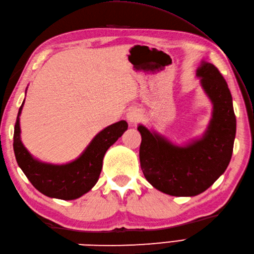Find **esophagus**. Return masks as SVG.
Segmentation results:
<instances>
[{
  "mask_svg": "<svg viewBox=\"0 0 254 254\" xmlns=\"http://www.w3.org/2000/svg\"><path fill=\"white\" fill-rule=\"evenodd\" d=\"M143 117V113L139 109H136V108H133V109L128 110V112L127 113V119L128 120V122L131 123H136L139 120H141Z\"/></svg>",
  "mask_w": 254,
  "mask_h": 254,
  "instance_id": "1",
  "label": "esophagus"
}]
</instances>
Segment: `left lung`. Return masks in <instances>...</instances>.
<instances>
[{"instance_id": "obj_1", "label": "left lung", "mask_w": 254, "mask_h": 254, "mask_svg": "<svg viewBox=\"0 0 254 254\" xmlns=\"http://www.w3.org/2000/svg\"><path fill=\"white\" fill-rule=\"evenodd\" d=\"M196 77L212 102V117L201 136L183 144L138 124L142 143L139 161L145 179L172 196H195L227 169L236 137L233 97L223 75L212 63L201 61Z\"/></svg>"}]
</instances>
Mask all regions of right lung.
Listing matches in <instances>:
<instances>
[{"label":"right lung","mask_w":254,"mask_h":254,"mask_svg":"<svg viewBox=\"0 0 254 254\" xmlns=\"http://www.w3.org/2000/svg\"><path fill=\"white\" fill-rule=\"evenodd\" d=\"M24 104L25 99L16 119L13 146L16 161L31 185L46 196L65 201L89 192L99 179L106 152L127 130V122L118 121L97 133L77 158L65 164H51L34 157L21 142L19 117Z\"/></svg>","instance_id":"add662e5"}]
</instances>
